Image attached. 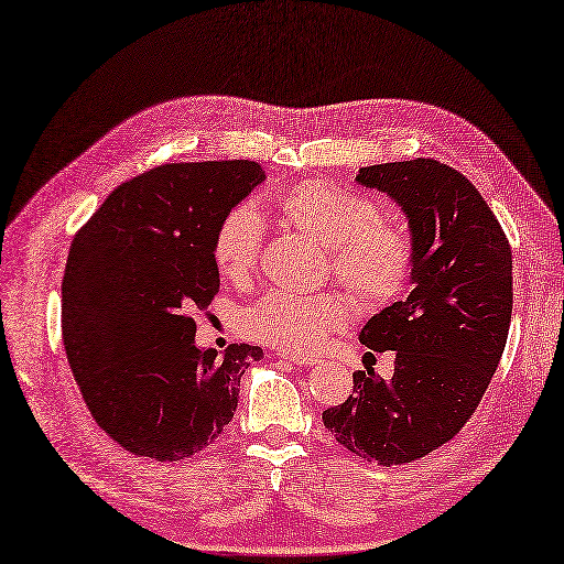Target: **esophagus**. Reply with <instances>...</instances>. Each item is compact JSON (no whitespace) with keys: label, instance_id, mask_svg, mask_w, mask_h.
Wrapping results in <instances>:
<instances>
[{"label":"esophagus","instance_id":"34e87169","mask_svg":"<svg viewBox=\"0 0 564 564\" xmlns=\"http://www.w3.org/2000/svg\"><path fill=\"white\" fill-rule=\"evenodd\" d=\"M279 358L288 360L290 366H297V368H314V366H318V358H314V356H288V354H279Z\"/></svg>","mask_w":564,"mask_h":564}]
</instances>
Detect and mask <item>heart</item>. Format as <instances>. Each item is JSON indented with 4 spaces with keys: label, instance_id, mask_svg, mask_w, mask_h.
Returning a JSON list of instances; mask_svg holds the SVG:
<instances>
[{
    "label": "heart",
    "instance_id": "heart-1",
    "mask_svg": "<svg viewBox=\"0 0 564 564\" xmlns=\"http://www.w3.org/2000/svg\"><path fill=\"white\" fill-rule=\"evenodd\" d=\"M283 220L330 250L339 281L366 304L379 306L401 293L410 269L408 234L377 220V206L330 180H302L276 196ZM262 220L252 206L231 208L215 229L213 262L229 281L256 271L262 250ZM354 314L351 302L337 290L300 295L276 290L243 314V333L285 354L314 351Z\"/></svg>",
    "mask_w": 564,
    "mask_h": 564
}]
</instances>
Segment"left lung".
I'll return each mask as SVG.
<instances>
[{"label":"left lung","instance_id":"left-lung-1","mask_svg":"<svg viewBox=\"0 0 564 564\" xmlns=\"http://www.w3.org/2000/svg\"><path fill=\"white\" fill-rule=\"evenodd\" d=\"M408 217L412 290L358 335L395 351L393 377L354 372V393L323 412L337 443L384 466L424 457L476 412L508 337L513 256L480 192L445 163L412 159L360 169Z\"/></svg>","mask_w":564,"mask_h":564}]
</instances>
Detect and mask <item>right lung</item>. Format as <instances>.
Segmentation results:
<instances>
[{
  "mask_svg": "<svg viewBox=\"0 0 564 564\" xmlns=\"http://www.w3.org/2000/svg\"><path fill=\"white\" fill-rule=\"evenodd\" d=\"M264 183L260 163H169L117 187L69 246L63 341L96 424L140 457L180 462L223 435L264 354L196 347L194 314L220 290L213 239Z\"/></svg>",
  "mask_w": 564,
  "mask_h": 564,
  "instance_id": "right-lung-1",
  "label": "right lung"
}]
</instances>
